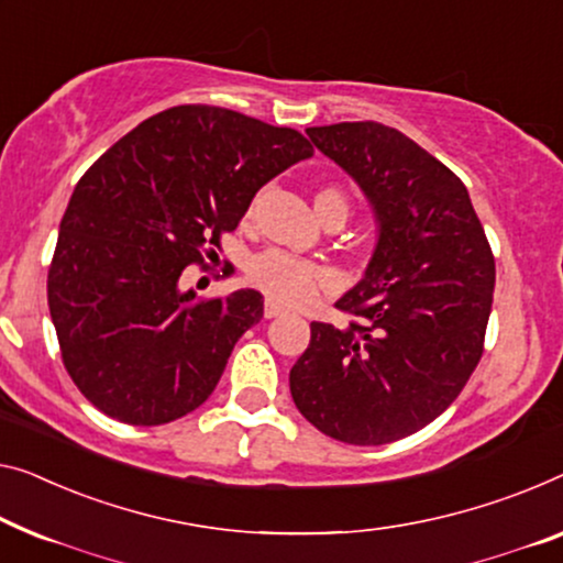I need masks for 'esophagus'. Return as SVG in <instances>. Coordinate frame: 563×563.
<instances>
[{
	"label": "esophagus",
	"instance_id": "esophagus-1",
	"mask_svg": "<svg viewBox=\"0 0 563 563\" xmlns=\"http://www.w3.org/2000/svg\"><path fill=\"white\" fill-rule=\"evenodd\" d=\"M263 313H265V318H280V316L285 313V308H283V306H278V303H275V300L267 298V300H265V308H263Z\"/></svg>",
	"mask_w": 563,
	"mask_h": 563
}]
</instances>
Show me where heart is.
<instances>
[{"mask_svg": "<svg viewBox=\"0 0 563 563\" xmlns=\"http://www.w3.org/2000/svg\"><path fill=\"white\" fill-rule=\"evenodd\" d=\"M313 205L323 222L331 214L349 217V199L335 187L318 189ZM247 280L267 298L298 306L316 296V290L329 280V273L313 263L283 253V250H265L247 263Z\"/></svg>", "mask_w": 563, "mask_h": 563, "instance_id": "b5f03b06", "label": "heart"}]
</instances>
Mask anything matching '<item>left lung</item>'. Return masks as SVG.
<instances>
[{"mask_svg": "<svg viewBox=\"0 0 563 563\" xmlns=\"http://www.w3.org/2000/svg\"><path fill=\"white\" fill-rule=\"evenodd\" d=\"M306 133L362 187L379 240L335 303L358 321L310 323L290 394L329 438L387 444L440 417L475 372L496 260L465 184L401 131L356 121Z\"/></svg>", "mask_w": 563, "mask_h": 563, "instance_id": "8db88e82", "label": "left lung"}]
</instances>
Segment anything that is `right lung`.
Listing matches in <instances>:
<instances>
[{
	"label": "right lung",
	"mask_w": 563,
	"mask_h": 563,
	"mask_svg": "<svg viewBox=\"0 0 563 563\" xmlns=\"http://www.w3.org/2000/svg\"><path fill=\"white\" fill-rule=\"evenodd\" d=\"M308 156L313 146L296 129L174 106L82 174L57 234L47 303L63 364L90 405L154 427L214 391L234 343L263 318V296L247 288L199 300L179 278L217 255L260 187Z\"/></svg>",
	"instance_id": "obj_1"
}]
</instances>
